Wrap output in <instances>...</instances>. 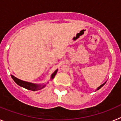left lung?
I'll return each instance as SVG.
<instances>
[{
  "label": "left lung",
  "mask_w": 121,
  "mask_h": 121,
  "mask_svg": "<svg viewBox=\"0 0 121 121\" xmlns=\"http://www.w3.org/2000/svg\"><path fill=\"white\" fill-rule=\"evenodd\" d=\"M104 84H105V83H104V84H102V85H101V86H100V87H98V88H97V90H99V89H100V88H101V87H103V86H104Z\"/></svg>",
  "instance_id": "8db88e82"
}]
</instances>
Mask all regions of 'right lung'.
Returning <instances> with one entry per match:
<instances>
[{
    "instance_id": "right-lung-1",
    "label": "right lung",
    "mask_w": 121,
    "mask_h": 121,
    "mask_svg": "<svg viewBox=\"0 0 121 121\" xmlns=\"http://www.w3.org/2000/svg\"><path fill=\"white\" fill-rule=\"evenodd\" d=\"M57 71L58 69H56L52 74L51 80H52L54 78ZM11 77H12V78L13 79V81H15V82L18 84V86H21V87H23V88H25V89H28V90H31V91H37V90H40V89H43V87L45 86V85H43V84H33V83L28 82L22 81V80H20L19 79H18V78L15 77L13 75H11Z\"/></svg>"
}]
</instances>
